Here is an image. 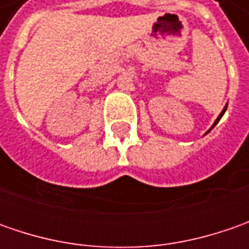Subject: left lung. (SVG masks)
<instances>
[{
  "label": "left lung",
  "instance_id": "8db88e82",
  "mask_svg": "<svg viewBox=\"0 0 249 249\" xmlns=\"http://www.w3.org/2000/svg\"><path fill=\"white\" fill-rule=\"evenodd\" d=\"M226 109H227V105H226L225 108H223V110H222V112H220V115H219V116H217V119L215 120V123H213V126H212V127H211V129H209V130H212V129H213V127H215L216 124H217V123H219V120L222 119V116H223V115H225ZM209 130H208V131H209Z\"/></svg>",
  "mask_w": 249,
  "mask_h": 249
}]
</instances>
